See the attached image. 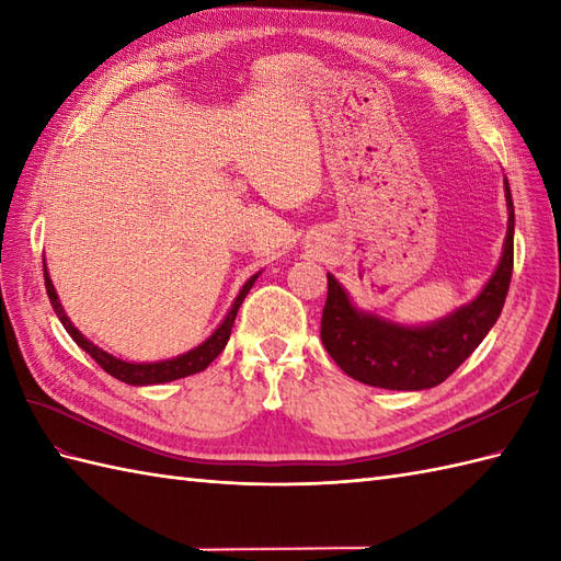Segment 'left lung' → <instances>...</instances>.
I'll return each instance as SVG.
<instances>
[{"label":"left lung","mask_w":561,"mask_h":561,"mask_svg":"<svg viewBox=\"0 0 561 561\" xmlns=\"http://www.w3.org/2000/svg\"><path fill=\"white\" fill-rule=\"evenodd\" d=\"M504 191L510 229H506L500 265L476 301L445 320L425 328H401L370 312H360L351 306L342 284L328 275L320 340L348 377L363 385L399 389V392L430 389L445 382L485 340L500 318L514 270V203L506 179Z\"/></svg>","instance_id":"obj_1"}]
</instances>
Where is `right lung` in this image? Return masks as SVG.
Instances as JSON below:
<instances>
[{"instance_id":"1","label":"right lung","mask_w":561,"mask_h":561,"mask_svg":"<svg viewBox=\"0 0 561 561\" xmlns=\"http://www.w3.org/2000/svg\"><path fill=\"white\" fill-rule=\"evenodd\" d=\"M43 267H45V263H43ZM255 279H257V275H253L249 282L243 284V289L239 291L237 301H233L231 310L227 312V318L221 320V324L213 332L210 340L203 342L201 346H195L193 351H188V354L176 356V358H172V360H160V363H126V360H119V358L110 356L107 351H102V348L95 346L93 342H88L85 336L73 328L71 320L67 318V312H64V308H61V304H59L57 291H55V286H51V279H49L47 267H45V289H47L51 308H55L57 318H59L61 324H64V330H67V332L71 334V340H73L78 346H81V348L85 351V354H88L90 358H93L104 373H110L112 377H116V380H122V382H126V385H160V382H172V380H179V377L195 375V373H201V370H205L207 366H210V363L221 354V351H225V346H227V342H229V336H231L233 320H237V312H239V308H241V304H243L245 294L251 291V286H253Z\"/></svg>"}]
</instances>
